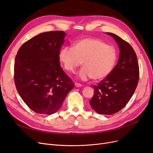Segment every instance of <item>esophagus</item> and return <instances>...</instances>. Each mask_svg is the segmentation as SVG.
<instances>
[{
  "mask_svg": "<svg viewBox=\"0 0 153 153\" xmlns=\"http://www.w3.org/2000/svg\"><path fill=\"white\" fill-rule=\"evenodd\" d=\"M75 87H80L82 86V84H79V83H77V82H75Z\"/></svg>",
  "mask_w": 153,
  "mask_h": 153,
  "instance_id": "1",
  "label": "esophagus"
}]
</instances>
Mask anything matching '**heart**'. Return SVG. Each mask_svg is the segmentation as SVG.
Listing matches in <instances>:
<instances>
[{
	"instance_id": "obj_1",
	"label": "heart",
	"mask_w": 153,
	"mask_h": 153,
	"mask_svg": "<svg viewBox=\"0 0 153 153\" xmlns=\"http://www.w3.org/2000/svg\"><path fill=\"white\" fill-rule=\"evenodd\" d=\"M59 58L64 68L74 73L76 68L84 65L78 73L82 80L92 78L99 81L107 77L116 64L115 48L100 39L86 38L78 40L72 47H66L59 52Z\"/></svg>"
}]
</instances>
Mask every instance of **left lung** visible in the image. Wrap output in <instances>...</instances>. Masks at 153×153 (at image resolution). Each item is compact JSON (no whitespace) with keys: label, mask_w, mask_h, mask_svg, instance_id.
Masks as SVG:
<instances>
[{"label":"left lung","mask_w":153,"mask_h":153,"mask_svg":"<svg viewBox=\"0 0 153 153\" xmlns=\"http://www.w3.org/2000/svg\"><path fill=\"white\" fill-rule=\"evenodd\" d=\"M120 50L119 59L113 71L98 85L93 86L94 94L89 103L97 113L112 115L123 109L131 99L139 79V66L131 46L110 32Z\"/></svg>","instance_id":"left-lung-1"}]
</instances>
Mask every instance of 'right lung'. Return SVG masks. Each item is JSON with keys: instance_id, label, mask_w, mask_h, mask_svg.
Wrapping results in <instances>:
<instances>
[{"instance_id": "add662e5", "label": "right lung", "mask_w": 153, "mask_h": 153, "mask_svg": "<svg viewBox=\"0 0 153 153\" xmlns=\"http://www.w3.org/2000/svg\"><path fill=\"white\" fill-rule=\"evenodd\" d=\"M66 35L61 30L43 32L26 41L17 52L15 85L23 101L36 113L56 112L74 87L59 63Z\"/></svg>"}]
</instances>
